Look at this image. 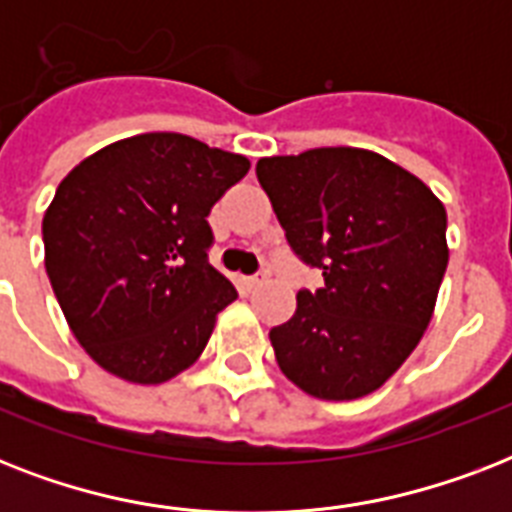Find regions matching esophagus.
Masks as SVG:
<instances>
[{
    "label": "esophagus",
    "instance_id": "34e87169",
    "mask_svg": "<svg viewBox=\"0 0 512 512\" xmlns=\"http://www.w3.org/2000/svg\"><path fill=\"white\" fill-rule=\"evenodd\" d=\"M239 284L247 289V292H252V289H257L260 284H263V276H241Z\"/></svg>",
    "mask_w": 512,
    "mask_h": 512
}]
</instances>
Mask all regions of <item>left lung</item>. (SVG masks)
Returning a JSON list of instances; mask_svg holds the SVG:
<instances>
[{
	"label": "left lung",
	"mask_w": 512,
	"mask_h": 512,
	"mask_svg": "<svg viewBox=\"0 0 512 512\" xmlns=\"http://www.w3.org/2000/svg\"><path fill=\"white\" fill-rule=\"evenodd\" d=\"M257 180L289 247L324 276L271 329L281 372L313 398L369 396L433 319L449 263L444 204L420 177L366 148L265 156Z\"/></svg>",
	"instance_id": "8db88e82"
}]
</instances>
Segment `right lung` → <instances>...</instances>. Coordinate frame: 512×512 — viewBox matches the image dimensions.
<instances>
[{"mask_svg":"<svg viewBox=\"0 0 512 512\" xmlns=\"http://www.w3.org/2000/svg\"><path fill=\"white\" fill-rule=\"evenodd\" d=\"M249 159L180 132L100 148L44 212V268L87 356L135 385L185 372L236 289L207 260L209 209Z\"/></svg>","mask_w":512,"mask_h":512,"instance_id":"right-lung-1","label":"right lung"}]
</instances>
